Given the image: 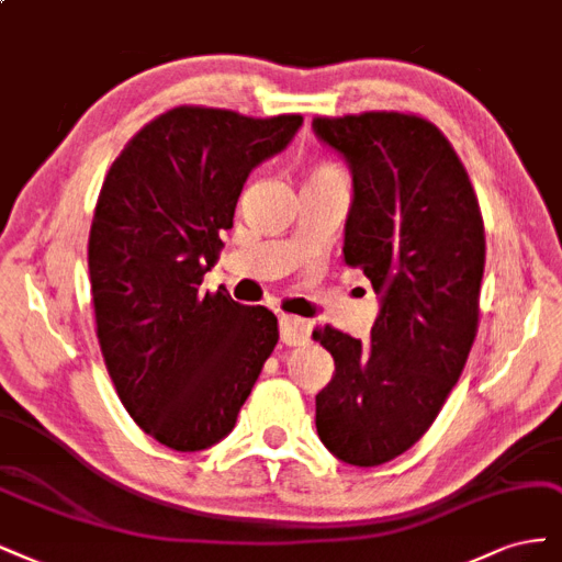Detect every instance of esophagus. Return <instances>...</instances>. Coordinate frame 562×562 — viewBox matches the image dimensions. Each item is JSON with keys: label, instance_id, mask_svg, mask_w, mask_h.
<instances>
[{"label": "esophagus", "instance_id": "obj_1", "mask_svg": "<svg viewBox=\"0 0 562 562\" xmlns=\"http://www.w3.org/2000/svg\"><path fill=\"white\" fill-rule=\"evenodd\" d=\"M280 338L284 346H301L311 338V324L294 315H280Z\"/></svg>", "mask_w": 562, "mask_h": 562}]
</instances>
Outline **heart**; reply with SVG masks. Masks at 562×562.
<instances>
[{
  "mask_svg": "<svg viewBox=\"0 0 562 562\" xmlns=\"http://www.w3.org/2000/svg\"><path fill=\"white\" fill-rule=\"evenodd\" d=\"M338 182H346L342 179V172L331 166V162H317L305 175V187H324V184H338Z\"/></svg>",
  "mask_w": 562,
  "mask_h": 562,
  "instance_id": "1",
  "label": "heart"
}]
</instances>
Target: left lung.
Masks as SVG:
<instances>
[{"label":"left lung","mask_w":562,"mask_h":562,"mask_svg":"<svg viewBox=\"0 0 562 562\" xmlns=\"http://www.w3.org/2000/svg\"><path fill=\"white\" fill-rule=\"evenodd\" d=\"M313 128L350 162L342 259L380 294L367 342L331 324L313 331L336 367L315 396V425L338 460L378 467L423 439L467 364L481 313L483 216L460 156L431 121L361 112L315 116Z\"/></svg>","instance_id":"8db88e82"}]
</instances>
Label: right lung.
<instances>
[{
	"mask_svg": "<svg viewBox=\"0 0 562 562\" xmlns=\"http://www.w3.org/2000/svg\"><path fill=\"white\" fill-rule=\"evenodd\" d=\"M301 114L268 119L179 104L112 162L88 235L95 334L125 411L158 443L222 441L278 342V317L201 292L251 168Z\"/></svg>",
	"mask_w": 562,
	"mask_h": 562,
	"instance_id": "1",
	"label": "right lung"
}]
</instances>
